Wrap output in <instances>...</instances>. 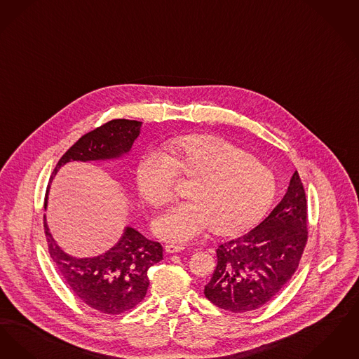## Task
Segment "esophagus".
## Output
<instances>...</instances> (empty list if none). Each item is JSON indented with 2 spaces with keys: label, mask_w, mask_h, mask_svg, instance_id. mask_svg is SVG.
Instances as JSON below:
<instances>
[{
  "label": "esophagus",
  "mask_w": 359,
  "mask_h": 359,
  "mask_svg": "<svg viewBox=\"0 0 359 359\" xmlns=\"http://www.w3.org/2000/svg\"><path fill=\"white\" fill-rule=\"evenodd\" d=\"M184 250H185V247H184V245H174V244H168V245L165 247V250H166L168 253H178V252H182Z\"/></svg>",
  "instance_id": "obj_1"
}]
</instances>
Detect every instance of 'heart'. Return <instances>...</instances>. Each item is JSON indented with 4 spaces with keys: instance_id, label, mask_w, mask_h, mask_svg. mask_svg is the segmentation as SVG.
I'll list each match as a JSON object with an SVG mask.
<instances>
[{
    "instance_id": "heart-1",
    "label": "heart",
    "mask_w": 359,
    "mask_h": 359,
    "mask_svg": "<svg viewBox=\"0 0 359 359\" xmlns=\"http://www.w3.org/2000/svg\"><path fill=\"white\" fill-rule=\"evenodd\" d=\"M165 151L144 153L135 172L140 197L154 206L170 201L175 174L193 180L190 201L174 203L153 221V232L163 241L185 244L209 228L219 234L243 232L273 201V172L228 140L190 135L172 140Z\"/></svg>"
}]
</instances>
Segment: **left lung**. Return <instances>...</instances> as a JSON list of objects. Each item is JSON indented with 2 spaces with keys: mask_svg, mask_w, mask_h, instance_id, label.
I'll use <instances>...</instances> for the list:
<instances>
[{
  "mask_svg": "<svg viewBox=\"0 0 359 359\" xmlns=\"http://www.w3.org/2000/svg\"><path fill=\"white\" fill-rule=\"evenodd\" d=\"M307 241V200L299 172L269 216L241 237L219 245L217 265L203 294L219 309L264 306L297 271Z\"/></svg>",
  "mask_w": 359,
  "mask_h": 359,
  "instance_id": "left-lung-1",
  "label": "left lung"
}]
</instances>
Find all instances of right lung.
Here are the masks:
<instances>
[{
	"mask_svg": "<svg viewBox=\"0 0 359 359\" xmlns=\"http://www.w3.org/2000/svg\"><path fill=\"white\" fill-rule=\"evenodd\" d=\"M142 122L115 119L83 135L60 158L50 181L69 162H121L140 137ZM47 200L44 209L48 206ZM44 231L53 263L75 295L96 311L116 315L143 300L150 279L149 269L163 259L162 245L125 226L119 240L103 253L79 257L56 243L44 216Z\"/></svg>",
	"mask_w": 359,
	"mask_h": 359,
	"instance_id": "obj_1",
	"label": "right lung"
}]
</instances>
